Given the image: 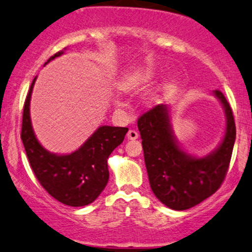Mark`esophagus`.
Instances as JSON below:
<instances>
[{
  "mask_svg": "<svg viewBox=\"0 0 252 252\" xmlns=\"http://www.w3.org/2000/svg\"><path fill=\"white\" fill-rule=\"evenodd\" d=\"M126 136H128L129 139H137V138H138L139 135H138V132L136 131V130H129L128 135H126Z\"/></svg>",
  "mask_w": 252,
  "mask_h": 252,
  "instance_id": "esophagus-1",
  "label": "esophagus"
}]
</instances>
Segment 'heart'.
Here are the masks:
<instances>
[{
  "instance_id": "heart-1",
  "label": "heart",
  "mask_w": 252,
  "mask_h": 252,
  "mask_svg": "<svg viewBox=\"0 0 252 252\" xmlns=\"http://www.w3.org/2000/svg\"><path fill=\"white\" fill-rule=\"evenodd\" d=\"M158 69L156 67H145L139 69L135 73H132L131 75H129L128 78L124 80V88L126 89H135L138 87H142V86L148 85L149 82L154 81L158 75Z\"/></svg>"
}]
</instances>
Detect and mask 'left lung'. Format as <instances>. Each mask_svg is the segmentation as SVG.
I'll use <instances>...</instances> for the list:
<instances>
[{"label": "left lung", "instance_id": "8db88e82", "mask_svg": "<svg viewBox=\"0 0 252 252\" xmlns=\"http://www.w3.org/2000/svg\"><path fill=\"white\" fill-rule=\"evenodd\" d=\"M214 95L223 106L227 128L219 148L206 157H193L180 149L165 104H157L137 121L150 186L159 201L174 211L192 208L214 194L228 172L236 126L227 98L220 91Z\"/></svg>", "mask_w": 252, "mask_h": 252}]
</instances>
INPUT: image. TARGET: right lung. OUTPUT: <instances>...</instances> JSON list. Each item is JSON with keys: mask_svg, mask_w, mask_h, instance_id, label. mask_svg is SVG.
<instances>
[{"mask_svg": "<svg viewBox=\"0 0 252 252\" xmlns=\"http://www.w3.org/2000/svg\"><path fill=\"white\" fill-rule=\"evenodd\" d=\"M59 51L45 63L63 55ZM33 79L24 102L21 138L29 163L44 189L59 202L71 207L87 206L100 195L109 179L107 159L123 142L128 128L100 126L76 151L69 155L51 154L34 136L30 120Z\"/></svg>", "mask_w": 252, "mask_h": 252, "instance_id": "1", "label": "right lung"}]
</instances>
